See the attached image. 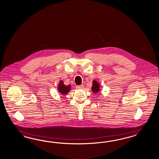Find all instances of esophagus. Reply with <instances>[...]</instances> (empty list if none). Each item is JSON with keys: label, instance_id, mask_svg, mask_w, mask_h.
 Returning <instances> with one entry per match:
<instances>
[{"label": "esophagus", "instance_id": "esophagus-1", "mask_svg": "<svg viewBox=\"0 0 159 159\" xmlns=\"http://www.w3.org/2000/svg\"><path fill=\"white\" fill-rule=\"evenodd\" d=\"M76 88H77V89H82V88H84V85L82 84L81 85H78V86H76Z\"/></svg>", "mask_w": 159, "mask_h": 159}]
</instances>
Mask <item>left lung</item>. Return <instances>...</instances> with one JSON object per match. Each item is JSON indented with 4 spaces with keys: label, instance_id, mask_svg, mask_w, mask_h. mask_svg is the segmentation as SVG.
I'll return each mask as SVG.
<instances>
[{
    "label": "left lung",
    "instance_id": "obj_1",
    "mask_svg": "<svg viewBox=\"0 0 159 159\" xmlns=\"http://www.w3.org/2000/svg\"><path fill=\"white\" fill-rule=\"evenodd\" d=\"M91 89L93 93H98L100 91L99 84L95 80L93 81V84H92V86L91 87Z\"/></svg>",
    "mask_w": 159,
    "mask_h": 159
}]
</instances>
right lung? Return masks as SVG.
<instances>
[{
    "mask_svg": "<svg viewBox=\"0 0 159 159\" xmlns=\"http://www.w3.org/2000/svg\"><path fill=\"white\" fill-rule=\"evenodd\" d=\"M70 89H71L70 85H65L64 84L63 81H60L59 82L57 90L59 91V93H60L62 95H66V94H67V93L70 91Z\"/></svg>",
    "mask_w": 159,
    "mask_h": 159,
    "instance_id": "obj_1",
    "label": "right lung"
}]
</instances>
